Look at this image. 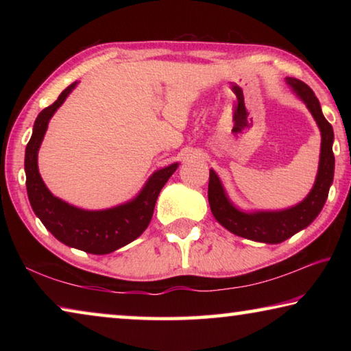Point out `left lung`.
<instances>
[{"label":"left lung","mask_w":351,"mask_h":351,"mask_svg":"<svg viewBox=\"0 0 351 351\" xmlns=\"http://www.w3.org/2000/svg\"><path fill=\"white\" fill-rule=\"evenodd\" d=\"M287 85L291 88L297 97L306 105L311 116L316 121L320 130V158L316 181L299 204L282 210H241L232 201L223 187V182L215 170L209 171V204L210 210L217 221L243 239L277 245L294 234L300 232L310 226L322 210L326 198H328L330 187L335 176V154H332V141L335 133L330 122L322 114V108L313 90L304 82L287 77Z\"/></svg>","instance_id":"1"}]
</instances>
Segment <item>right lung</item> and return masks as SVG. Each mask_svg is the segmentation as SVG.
Listing matches in <instances>:
<instances>
[{
	"label": "right lung",
	"mask_w": 351,
	"mask_h": 351,
	"mask_svg": "<svg viewBox=\"0 0 351 351\" xmlns=\"http://www.w3.org/2000/svg\"><path fill=\"white\" fill-rule=\"evenodd\" d=\"M77 83L79 82L71 83L56 102L35 119L31 141L27 142L25 154L26 189L35 215L58 241L88 254L104 255L132 243L148 228L158 195L180 164L175 162L156 170L133 199L110 209L86 210L54 197L41 180L38 150L51 117L73 93Z\"/></svg>",
	"instance_id": "add662e5"
}]
</instances>
